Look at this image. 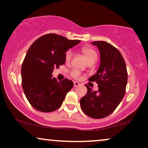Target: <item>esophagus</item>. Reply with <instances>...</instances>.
Masks as SVG:
<instances>
[{
  "mask_svg": "<svg viewBox=\"0 0 148 148\" xmlns=\"http://www.w3.org/2000/svg\"><path fill=\"white\" fill-rule=\"evenodd\" d=\"M79 83L78 82H74V87H77V86H79Z\"/></svg>",
  "mask_w": 148,
  "mask_h": 148,
  "instance_id": "1",
  "label": "esophagus"
}]
</instances>
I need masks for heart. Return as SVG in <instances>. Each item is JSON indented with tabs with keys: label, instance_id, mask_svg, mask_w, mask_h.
Returning <instances> with one entry per match:
<instances>
[{
	"label": "heart",
	"instance_id": "obj_1",
	"mask_svg": "<svg viewBox=\"0 0 148 148\" xmlns=\"http://www.w3.org/2000/svg\"><path fill=\"white\" fill-rule=\"evenodd\" d=\"M81 51L84 54L85 56L86 57L87 60L89 63H92L95 62H96L97 60V53L96 52V51L92 48L90 47H84V48L81 49ZM73 57V53L71 50L67 51L66 52L65 56H64V59H65V62L67 63H69L71 60H72ZM70 75L72 78H74V79H79L81 77V72H80L79 69H73L70 71Z\"/></svg>",
	"mask_w": 148,
	"mask_h": 148
}]
</instances>
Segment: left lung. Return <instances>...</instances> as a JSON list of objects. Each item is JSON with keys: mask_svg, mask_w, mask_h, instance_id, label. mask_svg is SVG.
Here are the masks:
<instances>
[{"mask_svg": "<svg viewBox=\"0 0 148 148\" xmlns=\"http://www.w3.org/2000/svg\"><path fill=\"white\" fill-rule=\"evenodd\" d=\"M92 44L99 49V68L88 81H95L98 91L86 85L88 91L80 100L81 109L92 118L101 119L111 114L123 99L126 92L127 71L123 56L118 49L104 41Z\"/></svg>", "mask_w": 148, "mask_h": 148, "instance_id": "obj_1", "label": "left lung"}]
</instances>
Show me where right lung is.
I'll return each instance as SVG.
<instances>
[{
	"instance_id": "1",
	"label": "right lung",
	"mask_w": 148,
	"mask_h": 148,
	"mask_svg": "<svg viewBox=\"0 0 148 148\" xmlns=\"http://www.w3.org/2000/svg\"><path fill=\"white\" fill-rule=\"evenodd\" d=\"M80 42L49 33L30 46L22 63L21 84L27 99L37 111L48 113L57 110L73 88L71 80L58 81L52 72L54 67L64 64L65 52Z\"/></svg>"
}]
</instances>
